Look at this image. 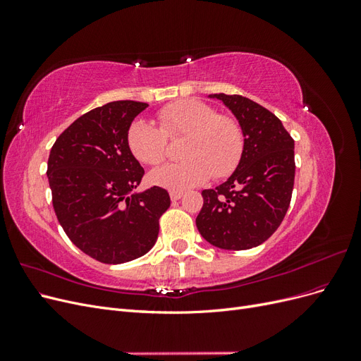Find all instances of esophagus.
Masks as SVG:
<instances>
[{"instance_id": "obj_1", "label": "esophagus", "mask_w": 361, "mask_h": 361, "mask_svg": "<svg viewBox=\"0 0 361 361\" xmlns=\"http://www.w3.org/2000/svg\"><path fill=\"white\" fill-rule=\"evenodd\" d=\"M180 197H182V192H180V191H170V199H171L173 202L179 200Z\"/></svg>"}]
</instances>
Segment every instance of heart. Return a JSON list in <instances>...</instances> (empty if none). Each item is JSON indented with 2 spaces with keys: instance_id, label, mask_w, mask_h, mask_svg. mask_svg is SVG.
<instances>
[{
  "instance_id": "b5f03b06",
  "label": "heart",
  "mask_w": 361,
  "mask_h": 361,
  "mask_svg": "<svg viewBox=\"0 0 361 361\" xmlns=\"http://www.w3.org/2000/svg\"><path fill=\"white\" fill-rule=\"evenodd\" d=\"M159 128L140 118L128 129V146L140 162L157 166L167 150V138L185 135L178 162H169L149 174L152 183L171 191L200 185L209 176L231 174L243 155V129L233 117L218 116L204 102L183 99L158 113Z\"/></svg>"
}]
</instances>
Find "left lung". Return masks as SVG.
I'll return each instance as SVG.
<instances>
[{
	"label": "left lung",
	"mask_w": 361,
	"mask_h": 361,
	"mask_svg": "<svg viewBox=\"0 0 361 361\" xmlns=\"http://www.w3.org/2000/svg\"><path fill=\"white\" fill-rule=\"evenodd\" d=\"M220 99L243 129L238 167L224 183L203 190L195 218L200 235L223 250L257 247L285 218L295 179L293 140L267 108L241 94H209Z\"/></svg>",
	"instance_id": "8db88e82"
}]
</instances>
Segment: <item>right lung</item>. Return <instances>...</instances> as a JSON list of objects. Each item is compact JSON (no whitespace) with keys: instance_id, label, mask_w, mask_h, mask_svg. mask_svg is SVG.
Instances as JSON below:
<instances>
[{"instance_id":"1","label":"right lung","mask_w":361,"mask_h":361,"mask_svg":"<svg viewBox=\"0 0 361 361\" xmlns=\"http://www.w3.org/2000/svg\"><path fill=\"white\" fill-rule=\"evenodd\" d=\"M149 105L116 101L82 114L56 140L48 182L57 220L71 241L102 264H125L155 245L169 192L137 191L145 170L128 129Z\"/></svg>"}]
</instances>
